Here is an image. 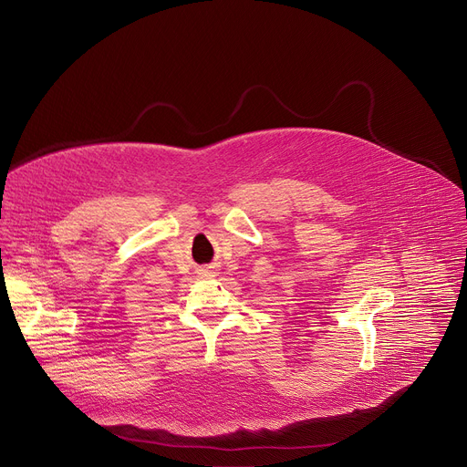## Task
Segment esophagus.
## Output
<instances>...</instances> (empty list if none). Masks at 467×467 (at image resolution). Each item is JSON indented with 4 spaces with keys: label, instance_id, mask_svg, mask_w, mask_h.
<instances>
[{
    "label": "esophagus",
    "instance_id": "34e87169",
    "mask_svg": "<svg viewBox=\"0 0 467 467\" xmlns=\"http://www.w3.org/2000/svg\"><path fill=\"white\" fill-rule=\"evenodd\" d=\"M202 274H204V275H213V274H215V270H213V268H204V270H202Z\"/></svg>",
    "mask_w": 467,
    "mask_h": 467
}]
</instances>
